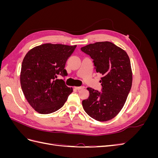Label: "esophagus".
Instances as JSON below:
<instances>
[{
  "label": "esophagus",
  "instance_id": "1",
  "mask_svg": "<svg viewBox=\"0 0 158 158\" xmlns=\"http://www.w3.org/2000/svg\"><path fill=\"white\" fill-rule=\"evenodd\" d=\"M84 87V86H77V87H75V88L76 89H78V90H80V89H83Z\"/></svg>",
  "mask_w": 158,
  "mask_h": 158
}]
</instances>
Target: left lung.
<instances>
[{
  "label": "left lung",
  "mask_w": 158,
  "mask_h": 158,
  "mask_svg": "<svg viewBox=\"0 0 158 158\" xmlns=\"http://www.w3.org/2000/svg\"><path fill=\"white\" fill-rule=\"evenodd\" d=\"M94 60L95 69L102 74V92L87 88L89 95L82 106L89 117L98 121L111 120L121 111L132 82L131 61L127 52L109 41L96 42L81 48Z\"/></svg>",
  "instance_id": "1"
}]
</instances>
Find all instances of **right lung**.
Wrapping results in <instances>:
<instances>
[{
    "label": "right lung",
    "instance_id": "add662e5",
    "mask_svg": "<svg viewBox=\"0 0 158 158\" xmlns=\"http://www.w3.org/2000/svg\"><path fill=\"white\" fill-rule=\"evenodd\" d=\"M76 45L45 44L27 52L22 64L21 87L27 101L41 114H49L64 106L73 88L64 80L66 60Z\"/></svg>",
    "mask_w": 158,
    "mask_h": 158
}]
</instances>
